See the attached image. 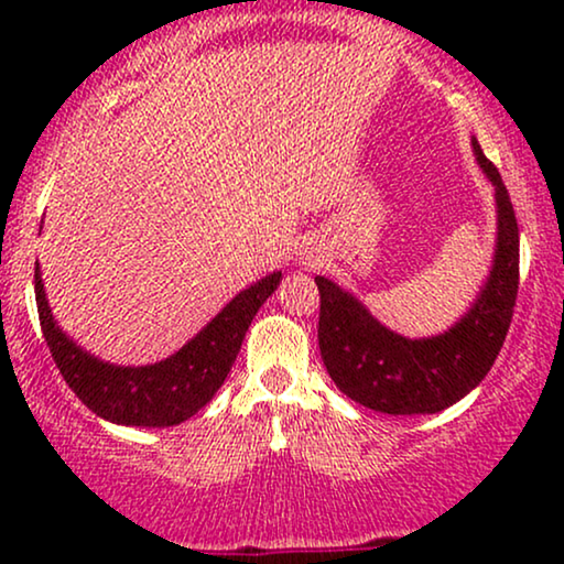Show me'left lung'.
I'll return each instance as SVG.
<instances>
[{"label":"left lung","mask_w":564,"mask_h":564,"mask_svg":"<svg viewBox=\"0 0 564 564\" xmlns=\"http://www.w3.org/2000/svg\"><path fill=\"white\" fill-rule=\"evenodd\" d=\"M473 153L496 197V249L475 300L449 328L403 336L377 321L354 292L315 276L323 365L346 398L377 413L444 411L485 380L506 341L519 292V223L498 169L485 159L475 135Z\"/></svg>","instance_id":"8db88e82"}]
</instances>
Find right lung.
I'll list each match as a JSON object with an SVG mask.
<instances>
[{
    "label": "right lung",
    "mask_w": 564,
    "mask_h": 564,
    "mask_svg": "<svg viewBox=\"0 0 564 564\" xmlns=\"http://www.w3.org/2000/svg\"><path fill=\"white\" fill-rule=\"evenodd\" d=\"M280 282L282 272L261 276L226 303L180 351L141 367L99 359L58 326L45 297L41 264H35V303L58 372L91 413L118 426L164 429L180 426L210 403L234 367L253 315Z\"/></svg>",
    "instance_id": "1"
}]
</instances>
